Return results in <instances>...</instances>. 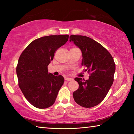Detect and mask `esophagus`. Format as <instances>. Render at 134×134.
Masks as SVG:
<instances>
[{
	"label": "esophagus",
	"mask_w": 134,
	"mask_h": 134,
	"mask_svg": "<svg viewBox=\"0 0 134 134\" xmlns=\"http://www.w3.org/2000/svg\"><path fill=\"white\" fill-rule=\"evenodd\" d=\"M73 79L70 78V77H66V78H65V80H66V81H71Z\"/></svg>",
	"instance_id": "1"
}]
</instances>
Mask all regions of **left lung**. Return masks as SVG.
<instances>
[{
	"mask_svg": "<svg viewBox=\"0 0 134 134\" xmlns=\"http://www.w3.org/2000/svg\"><path fill=\"white\" fill-rule=\"evenodd\" d=\"M70 41L80 49L82 66L90 74L85 80L75 77L79 88L73 92L74 100L80 106L90 108L99 104L105 98L114 82L115 64L110 53L100 43L89 37L71 35Z\"/></svg>",
	"mask_w": 134,
	"mask_h": 134,
	"instance_id": "8db88e82",
	"label": "left lung"
}]
</instances>
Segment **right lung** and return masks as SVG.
Masks as SVG:
<instances>
[{
    "mask_svg": "<svg viewBox=\"0 0 134 134\" xmlns=\"http://www.w3.org/2000/svg\"><path fill=\"white\" fill-rule=\"evenodd\" d=\"M68 35H49L34 40L21 53L16 66L18 85L34 107L48 108L54 103L64 77L48 73L55 51L68 41Z\"/></svg>",
    "mask_w": 134,
    "mask_h": 134,
    "instance_id": "add662e5",
    "label": "right lung"
}]
</instances>
